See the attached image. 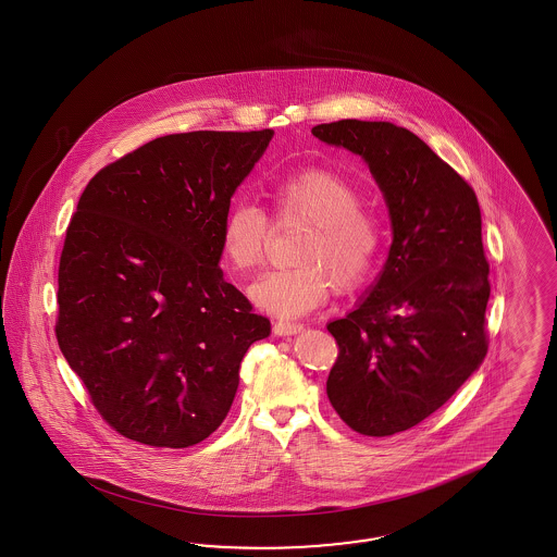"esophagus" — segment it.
Listing matches in <instances>:
<instances>
[{
	"instance_id": "esophagus-1",
	"label": "esophagus",
	"mask_w": 557,
	"mask_h": 557,
	"mask_svg": "<svg viewBox=\"0 0 557 557\" xmlns=\"http://www.w3.org/2000/svg\"><path fill=\"white\" fill-rule=\"evenodd\" d=\"M300 331H304L302 324H296V322L277 321L273 324V333L280 335V337H289V335H298Z\"/></svg>"
}]
</instances>
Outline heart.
<instances>
[{"label":"heart","mask_w":557,"mask_h":557,"mask_svg":"<svg viewBox=\"0 0 557 557\" xmlns=\"http://www.w3.org/2000/svg\"><path fill=\"white\" fill-rule=\"evenodd\" d=\"M273 224H306L294 251L296 268L271 271L251 286V298L280 317H302L329 300L333 282L349 292L363 286L377 265L384 231L361 206L359 189L337 173L312 169L270 191ZM271 224L249 202L228 208L220 224L224 263L238 273L257 270L268 255Z\"/></svg>","instance_id":"obj_1"}]
</instances>
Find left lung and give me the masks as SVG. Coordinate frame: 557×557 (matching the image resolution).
<instances>
[{
	"label": "left lung",
	"instance_id": "obj_1",
	"mask_svg": "<svg viewBox=\"0 0 557 557\" xmlns=\"http://www.w3.org/2000/svg\"><path fill=\"white\" fill-rule=\"evenodd\" d=\"M312 135L359 154L388 206L384 270L355 310L326 324L338 345L331 405L357 433L388 437L445 405L488 351L480 206L456 169L403 126L338 120Z\"/></svg>",
	"mask_w": 557,
	"mask_h": 557
}]
</instances>
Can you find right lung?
Masks as SVG:
<instances>
[{
  "label": "right lung",
  "mask_w": 557,
  "mask_h": 557,
  "mask_svg": "<svg viewBox=\"0 0 557 557\" xmlns=\"http://www.w3.org/2000/svg\"><path fill=\"white\" fill-rule=\"evenodd\" d=\"M273 131L159 136L100 169L69 222L57 341L101 419L182 449L226 419L271 324L219 268L220 224Z\"/></svg>",
  "instance_id": "right-lung-1"
}]
</instances>
